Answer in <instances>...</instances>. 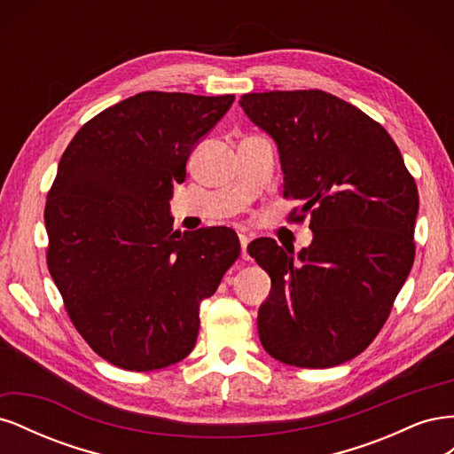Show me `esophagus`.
I'll return each mask as SVG.
<instances>
[{"mask_svg":"<svg viewBox=\"0 0 454 454\" xmlns=\"http://www.w3.org/2000/svg\"><path fill=\"white\" fill-rule=\"evenodd\" d=\"M239 239H240V248H242V259H250V255H248V244H250V237L248 235H239Z\"/></svg>","mask_w":454,"mask_h":454,"instance_id":"1","label":"esophagus"}]
</instances>
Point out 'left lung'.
Segmentation results:
<instances>
[{
  "label": "left lung",
  "instance_id": "8db88e82",
  "mask_svg": "<svg viewBox=\"0 0 454 454\" xmlns=\"http://www.w3.org/2000/svg\"><path fill=\"white\" fill-rule=\"evenodd\" d=\"M240 107L278 145L284 197L310 217L294 255L272 239L248 246L270 277L259 307L263 348L287 365L324 369L362 354L387 322L415 261L419 191L377 121L324 90L242 94Z\"/></svg>",
  "mask_w": 454,
  "mask_h": 454
}]
</instances>
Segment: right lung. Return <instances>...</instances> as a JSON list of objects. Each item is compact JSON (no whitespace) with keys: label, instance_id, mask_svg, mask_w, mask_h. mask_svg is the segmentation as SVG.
Returning <instances> with one entry per match:
<instances>
[{"label":"right lung","instance_id":"add662e5","mask_svg":"<svg viewBox=\"0 0 454 454\" xmlns=\"http://www.w3.org/2000/svg\"><path fill=\"white\" fill-rule=\"evenodd\" d=\"M235 96L147 90L79 129L45 204L47 265L89 347L127 371L184 360L200 301L240 254L227 227L174 231L170 197Z\"/></svg>","mask_w":454,"mask_h":454}]
</instances>
